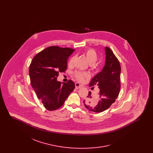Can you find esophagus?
<instances>
[{"label": "esophagus", "instance_id": "34e87169", "mask_svg": "<svg viewBox=\"0 0 153 153\" xmlns=\"http://www.w3.org/2000/svg\"><path fill=\"white\" fill-rule=\"evenodd\" d=\"M75 87H76V89H80V88H82V86L80 85L79 83H78V82L75 83Z\"/></svg>", "mask_w": 153, "mask_h": 153}]
</instances>
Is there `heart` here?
<instances>
[{
    "label": "heart",
    "instance_id": "heart-1",
    "mask_svg": "<svg viewBox=\"0 0 153 153\" xmlns=\"http://www.w3.org/2000/svg\"><path fill=\"white\" fill-rule=\"evenodd\" d=\"M83 54L85 56L89 63L91 65L94 64L96 62V61H97V57H98L96 51H95V50L93 49H88L87 50H85ZM74 59H75L74 56L72 57L69 59V62H68L69 66H72L73 65ZM74 76L78 81H82L84 79V77H87L88 74L86 73L80 72H76L74 73Z\"/></svg>",
    "mask_w": 153,
    "mask_h": 153
}]
</instances>
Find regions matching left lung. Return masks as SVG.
<instances>
[{"mask_svg": "<svg viewBox=\"0 0 153 153\" xmlns=\"http://www.w3.org/2000/svg\"><path fill=\"white\" fill-rule=\"evenodd\" d=\"M105 66L102 71L97 74L89 84L90 87L96 85L99 88V99H94L89 91L87 98L84 100L86 108L95 112H101L109 108L115 102L120 90V62L108 47H105Z\"/></svg>", "mask_w": 153, "mask_h": 153, "instance_id": "8db88e82", "label": "left lung"}]
</instances>
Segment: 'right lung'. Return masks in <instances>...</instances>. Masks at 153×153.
Returning <instances> with one entry per match:
<instances>
[{
	"instance_id": "right-lung-1",
	"label": "right lung",
	"mask_w": 153,
	"mask_h": 153,
	"mask_svg": "<svg viewBox=\"0 0 153 153\" xmlns=\"http://www.w3.org/2000/svg\"><path fill=\"white\" fill-rule=\"evenodd\" d=\"M74 49L50 46L33 58L29 68L30 82L45 108L54 111L60 108L75 88L72 80H57L59 72H65L67 61Z\"/></svg>"
}]
</instances>
